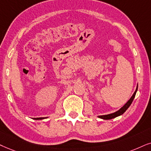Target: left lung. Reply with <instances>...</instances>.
I'll return each instance as SVG.
<instances>
[{"label":"left lung","instance_id":"1","mask_svg":"<svg viewBox=\"0 0 151 151\" xmlns=\"http://www.w3.org/2000/svg\"><path fill=\"white\" fill-rule=\"evenodd\" d=\"M137 89H138V85H137V87L136 88V91H135V92L134 93V94L132 95V96L131 97V98L129 99V100L127 101V102L126 104L124 105L123 107L120 109L119 110L117 111L114 112L113 114H108V115H104V116H99L98 117L100 118H102V119H104V120H109V119H112V118H114L116 117H117V116H119L123 114L124 112L126 111L127 109L129 108V106L131 105L132 102L133 100H134V97H135V95H136V93L137 91Z\"/></svg>","mask_w":151,"mask_h":151}]
</instances>
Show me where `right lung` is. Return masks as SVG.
<instances>
[{
	"instance_id": "1",
	"label": "right lung",
	"mask_w": 151,
	"mask_h": 151,
	"mask_svg": "<svg viewBox=\"0 0 151 151\" xmlns=\"http://www.w3.org/2000/svg\"><path fill=\"white\" fill-rule=\"evenodd\" d=\"M43 118H34V119H36V120H40V119H43Z\"/></svg>"
}]
</instances>
